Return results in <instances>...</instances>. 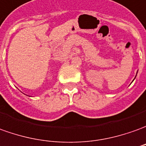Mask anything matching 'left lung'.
<instances>
[{"label":"left lung","mask_w":146,"mask_h":146,"mask_svg":"<svg viewBox=\"0 0 146 146\" xmlns=\"http://www.w3.org/2000/svg\"><path fill=\"white\" fill-rule=\"evenodd\" d=\"M135 78H136V76H135Z\"/></svg>","instance_id":"left-lung-1"}]
</instances>
